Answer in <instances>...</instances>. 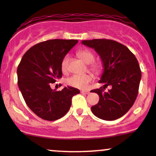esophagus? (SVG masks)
<instances>
[{
  "instance_id": "1",
  "label": "esophagus",
  "mask_w": 156,
  "mask_h": 156,
  "mask_svg": "<svg viewBox=\"0 0 156 156\" xmlns=\"http://www.w3.org/2000/svg\"><path fill=\"white\" fill-rule=\"evenodd\" d=\"M80 93H82V94H89V91H86V90H81L80 91Z\"/></svg>"
}]
</instances>
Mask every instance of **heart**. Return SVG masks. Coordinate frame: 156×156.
<instances>
[{
	"mask_svg": "<svg viewBox=\"0 0 156 156\" xmlns=\"http://www.w3.org/2000/svg\"><path fill=\"white\" fill-rule=\"evenodd\" d=\"M78 56L89 64V68L95 75H100L103 70V66L101 64L94 62L95 59L94 53L88 49L80 50L78 52ZM69 58L68 55H65L61 63V67L64 73L67 72L69 69ZM93 80V76L91 73L85 74H75L67 79V83L70 87L77 89H86L89 87V84Z\"/></svg>",
	"mask_w": 156,
	"mask_h": 156,
	"instance_id": "b5f03b06",
	"label": "heart"
}]
</instances>
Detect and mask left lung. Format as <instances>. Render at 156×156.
<instances>
[{
    "label": "left lung",
    "instance_id": "8db88e82",
    "mask_svg": "<svg viewBox=\"0 0 156 156\" xmlns=\"http://www.w3.org/2000/svg\"><path fill=\"white\" fill-rule=\"evenodd\" d=\"M82 43L95 50L104 67L99 83L105 85L92 90L100 97L98 104L91 108L92 112L104 120L119 119L129 111L137 98L141 77L138 60L126 46L112 39L83 40ZM108 85L111 89L105 92Z\"/></svg>",
    "mask_w": 156,
    "mask_h": 156
}]
</instances>
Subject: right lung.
<instances>
[{"instance_id": "obj_1", "label": "right lung", "mask_w": 156, "mask_h": 156, "mask_svg": "<svg viewBox=\"0 0 156 156\" xmlns=\"http://www.w3.org/2000/svg\"><path fill=\"white\" fill-rule=\"evenodd\" d=\"M77 43L75 39H58L39 42L26 52L17 67V84L25 102L42 119L54 121L64 117L73 97L80 93L71 87L61 91L51 88L62 77V59Z\"/></svg>"}]
</instances>
